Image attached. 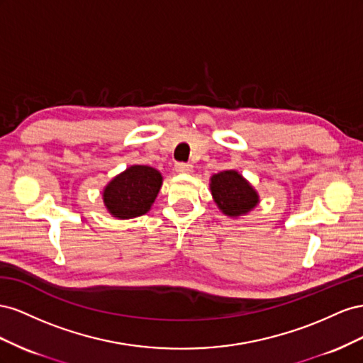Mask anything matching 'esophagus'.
I'll use <instances>...</instances> for the list:
<instances>
[{
	"label": "esophagus",
	"mask_w": 363,
	"mask_h": 363,
	"mask_svg": "<svg viewBox=\"0 0 363 363\" xmlns=\"http://www.w3.org/2000/svg\"><path fill=\"white\" fill-rule=\"evenodd\" d=\"M174 170L178 173H191L193 172V165L187 162H176L174 164Z\"/></svg>",
	"instance_id": "34e87169"
}]
</instances>
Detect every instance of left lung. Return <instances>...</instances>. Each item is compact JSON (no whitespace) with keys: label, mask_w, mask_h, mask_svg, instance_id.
Wrapping results in <instances>:
<instances>
[{"label":"left lung","mask_w":363,"mask_h":363,"mask_svg":"<svg viewBox=\"0 0 363 363\" xmlns=\"http://www.w3.org/2000/svg\"><path fill=\"white\" fill-rule=\"evenodd\" d=\"M211 193L214 202L226 216H240L251 211L258 202V196L242 174L226 170L211 178Z\"/></svg>","instance_id":"8db88e82"}]
</instances>
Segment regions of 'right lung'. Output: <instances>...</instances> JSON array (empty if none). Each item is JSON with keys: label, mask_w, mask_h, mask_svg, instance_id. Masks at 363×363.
Listing matches in <instances>:
<instances>
[{"label": "right lung", "mask_w": 363, "mask_h": 363, "mask_svg": "<svg viewBox=\"0 0 363 363\" xmlns=\"http://www.w3.org/2000/svg\"><path fill=\"white\" fill-rule=\"evenodd\" d=\"M162 176L149 165H132L116 176L103 191L108 211L118 219L146 214L158 196Z\"/></svg>", "instance_id": "right-lung-1"}]
</instances>
